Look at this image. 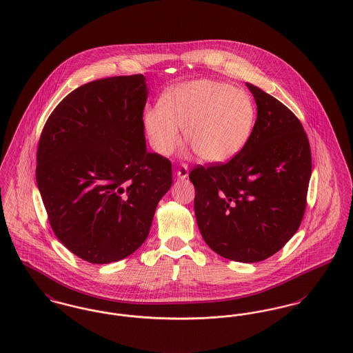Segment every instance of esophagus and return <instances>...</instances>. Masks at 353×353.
<instances>
[{
  "label": "esophagus",
  "instance_id": "obj_1",
  "mask_svg": "<svg viewBox=\"0 0 353 353\" xmlns=\"http://www.w3.org/2000/svg\"><path fill=\"white\" fill-rule=\"evenodd\" d=\"M177 177L179 179H181V180H184V179H187L188 174H189V169H188V165L185 164H183L181 166H179V169H177Z\"/></svg>",
  "mask_w": 353,
  "mask_h": 353
}]
</instances>
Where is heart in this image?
<instances>
[{
	"mask_svg": "<svg viewBox=\"0 0 353 353\" xmlns=\"http://www.w3.org/2000/svg\"><path fill=\"white\" fill-rule=\"evenodd\" d=\"M256 120L247 92L213 80H196L168 90L161 108H149L144 126L153 148L169 156L181 141L205 163H225L247 145Z\"/></svg>",
	"mask_w": 353,
	"mask_h": 353,
	"instance_id": "1",
	"label": "heart"
}]
</instances>
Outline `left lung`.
Wrapping results in <instances>:
<instances>
[{
    "instance_id": "1",
    "label": "left lung",
    "mask_w": 353,
    "mask_h": 353,
    "mask_svg": "<svg viewBox=\"0 0 353 353\" xmlns=\"http://www.w3.org/2000/svg\"><path fill=\"white\" fill-rule=\"evenodd\" d=\"M257 120L243 150L225 164L196 166L194 214L217 254L257 263L283 248L301 224L311 180V148L290 109L247 83Z\"/></svg>"
}]
</instances>
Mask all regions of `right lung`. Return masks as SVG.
<instances>
[{
  "label": "right lung",
  "instance_id": "1",
  "mask_svg": "<svg viewBox=\"0 0 353 353\" xmlns=\"http://www.w3.org/2000/svg\"><path fill=\"white\" fill-rule=\"evenodd\" d=\"M143 74L85 83L42 129L36 180L50 227L92 264L123 260L145 241L170 161L146 150Z\"/></svg>",
  "mask_w": 353,
  "mask_h": 353
}]
</instances>
